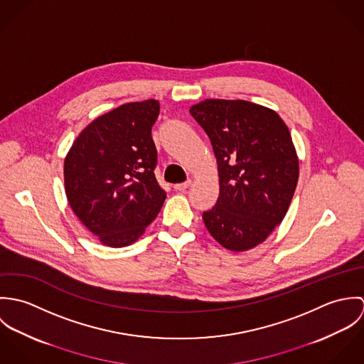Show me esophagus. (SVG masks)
Masks as SVG:
<instances>
[{
    "instance_id": "34e87169",
    "label": "esophagus",
    "mask_w": 364,
    "mask_h": 364,
    "mask_svg": "<svg viewBox=\"0 0 364 364\" xmlns=\"http://www.w3.org/2000/svg\"><path fill=\"white\" fill-rule=\"evenodd\" d=\"M191 183H192V181H186V182H183V183H176V185L173 186V189L183 192V191H186V189L191 186Z\"/></svg>"
}]
</instances>
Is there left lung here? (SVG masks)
I'll use <instances>...</instances> for the list:
<instances>
[{"instance_id":"8db88e82","label":"left lung","mask_w":364,"mask_h":364,"mask_svg":"<svg viewBox=\"0 0 364 364\" xmlns=\"http://www.w3.org/2000/svg\"><path fill=\"white\" fill-rule=\"evenodd\" d=\"M191 114L211 141L220 195L203 213L211 237L242 252L263 242L282 223L299 181V158L282 117L248 101L206 100Z\"/></svg>"}]
</instances>
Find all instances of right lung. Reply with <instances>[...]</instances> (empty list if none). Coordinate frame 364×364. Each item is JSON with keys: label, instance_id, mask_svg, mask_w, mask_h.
<instances>
[{"label": "right lung", "instance_id": "add662e5", "mask_svg": "<svg viewBox=\"0 0 364 364\" xmlns=\"http://www.w3.org/2000/svg\"><path fill=\"white\" fill-rule=\"evenodd\" d=\"M158 114L156 100L122 105L90 123L64 159L68 203L107 247L137 241L166 198L154 175Z\"/></svg>", "mask_w": 364, "mask_h": 364}]
</instances>
